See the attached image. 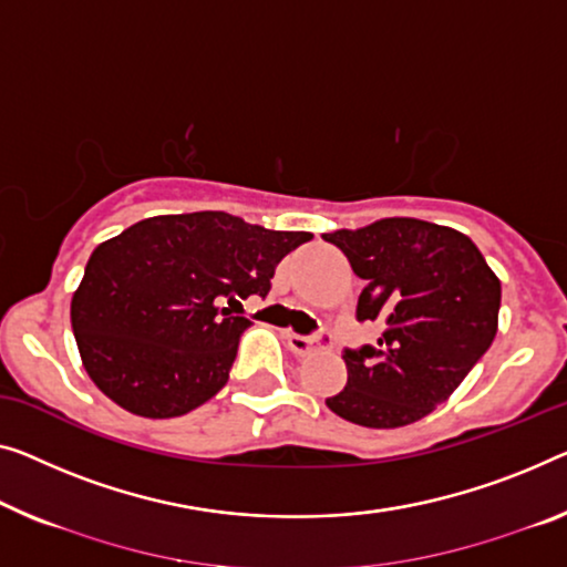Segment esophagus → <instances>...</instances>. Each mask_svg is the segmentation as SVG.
I'll use <instances>...</instances> for the list:
<instances>
[{
	"mask_svg": "<svg viewBox=\"0 0 567 567\" xmlns=\"http://www.w3.org/2000/svg\"><path fill=\"white\" fill-rule=\"evenodd\" d=\"M326 343H328V333H318V336L287 333V346H290V351L298 353V357H308V353L323 349Z\"/></svg>",
	"mask_w": 567,
	"mask_h": 567,
	"instance_id": "obj_1",
	"label": "esophagus"
}]
</instances>
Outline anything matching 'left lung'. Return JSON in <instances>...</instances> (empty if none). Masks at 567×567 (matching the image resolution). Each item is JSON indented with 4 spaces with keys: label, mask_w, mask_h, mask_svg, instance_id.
I'll return each mask as SVG.
<instances>
[{
    "label": "left lung",
    "mask_w": 567,
    "mask_h": 567,
    "mask_svg": "<svg viewBox=\"0 0 567 567\" xmlns=\"http://www.w3.org/2000/svg\"><path fill=\"white\" fill-rule=\"evenodd\" d=\"M323 239L367 282L359 320L384 323L377 346L343 353L349 379L328 410L377 430L430 415L492 346L499 277L466 234L420 218H379Z\"/></svg>",
    "instance_id": "8db88e82"
}]
</instances>
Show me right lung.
<instances>
[{"instance_id": "1", "label": "right lung", "mask_w": 567, "mask_h": 567, "mask_svg": "<svg viewBox=\"0 0 567 567\" xmlns=\"http://www.w3.org/2000/svg\"><path fill=\"white\" fill-rule=\"evenodd\" d=\"M312 239L224 210L152 216L101 241L71 300L83 369L109 400L181 417L229 382L247 318L218 300L269 292L275 267Z\"/></svg>"}]
</instances>
